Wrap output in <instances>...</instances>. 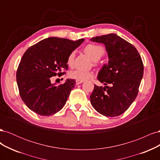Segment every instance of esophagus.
<instances>
[{"mask_svg": "<svg viewBox=\"0 0 160 160\" xmlns=\"http://www.w3.org/2000/svg\"><path fill=\"white\" fill-rule=\"evenodd\" d=\"M83 82V81H79V80H76V84L77 85H79V84H81Z\"/></svg>", "mask_w": 160, "mask_h": 160, "instance_id": "34e87169", "label": "esophagus"}]
</instances>
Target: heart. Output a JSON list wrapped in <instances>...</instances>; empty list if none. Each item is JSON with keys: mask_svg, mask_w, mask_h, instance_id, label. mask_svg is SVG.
<instances>
[{"mask_svg": "<svg viewBox=\"0 0 160 160\" xmlns=\"http://www.w3.org/2000/svg\"><path fill=\"white\" fill-rule=\"evenodd\" d=\"M85 52L88 54L92 60L94 61V64L96 65L97 62L105 54L104 48L99 45L97 44H89L85 47ZM75 51L71 52L67 57V65L69 67L72 66L75 59ZM69 77L72 79L79 81H85L91 78L94 75L93 71H83L79 69H75L69 72Z\"/></svg>", "mask_w": 160, "mask_h": 160, "instance_id": "1", "label": "heart"}]
</instances>
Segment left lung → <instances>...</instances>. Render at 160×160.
<instances>
[{
	"instance_id": "8db88e82",
	"label": "left lung",
	"mask_w": 160,
	"mask_h": 160,
	"mask_svg": "<svg viewBox=\"0 0 160 160\" xmlns=\"http://www.w3.org/2000/svg\"><path fill=\"white\" fill-rule=\"evenodd\" d=\"M91 41L105 45L109 58L108 64L104 65L98 77L105 86L95 85L91 103L106 117L122 115L138 95L143 75L142 58L136 48L116 34L95 37Z\"/></svg>"
}]
</instances>
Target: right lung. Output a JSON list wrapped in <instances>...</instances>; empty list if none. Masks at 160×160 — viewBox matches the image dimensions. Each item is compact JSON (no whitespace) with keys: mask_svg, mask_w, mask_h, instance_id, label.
<instances>
[{"mask_svg":"<svg viewBox=\"0 0 160 160\" xmlns=\"http://www.w3.org/2000/svg\"><path fill=\"white\" fill-rule=\"evenodd\" d=\"M83 41L49 37L24 53L17 69V82L22 100L33 112L50 116L63 108L75 81L67 79L63 84L55 85L51 83V77L65 73L61 71L68 69L67 57Z\"/></svg>","mask_w":160,"mask_h":160,"instance_id":"right-lung-1","label":"right lung"}]
</instances>
